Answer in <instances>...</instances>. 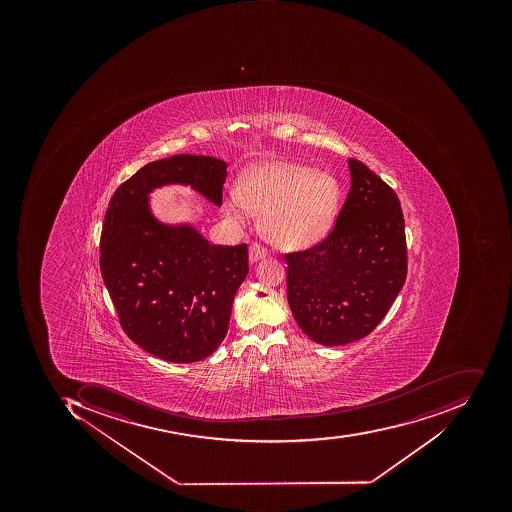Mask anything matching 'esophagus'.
Instances as JSON below:
<instances>
[{
    "instance_id": "obj_1",
    "label": "esophagus",
    "mask_w": 512,
    "mask_h": 512,
    "mask_svg": "<svg viewBox=\"0 0 512 512\" xmlns=\"http://www.w3.org/2000/svg\"><path fill=\"white\" fill-rule=\"evenodd\" d=\"M268 255V249H264L260 244L254 243L251 248H249V261H251L252 264L257 263L261 258L268 257Z\"/></svg>"
}]
</instances>
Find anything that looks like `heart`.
<instances>
[{"label":"heart","instance_id":"b5f03b06","mask_svg":"<svg viewBox=\"0 0 512 512\" xmlns=\"http://www.w3.org/2000/svg\"><path fill=\"white\" fill-rule=\"evenodd\" d=\"M341 201L334 175L291 161H266L244 172L240 191L224 200V211L244 221L260 214L264 237L281 249L301 251L331 232Z\"/></svg>","mask_w":512,"mask_h":512}]
</instances>
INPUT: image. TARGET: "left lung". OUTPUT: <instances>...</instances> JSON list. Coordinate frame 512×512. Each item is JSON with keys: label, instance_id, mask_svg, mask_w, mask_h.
<instances>
[{"label": "left lung", "instance_id": "8db88e82", "mask_svg": "<svg viewBox=\"0 0 512 512\" xmlns=\"http://www.w3.org/2000/svg\"><path fill=\"white\" fill-rule=\"evenodd\" d=\"M348 164L351 191L334 231L314 248L286 255L292 314L323 346L348 345L374 331L408 269L397 195L361 161Z\"/></svg>", "mask_w": 512, "mask_h": 512}]
</instances>
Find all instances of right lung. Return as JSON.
Segmentation results:
<instances>
[{"label": "right lung", "mask_w": 512, "mask_h": 512, "mask_svg": "<svg viewBox=\"0 0 512 512\" xmlns=\"http://www.w3.org/2000/svg\"><path fill=\"white\" fill-rule=\"evenodd\" d=\"M226 177L223 160L172 155L141 167L107 208L104 284L127 337L161 360L194 363L221 345L248 275V246H215L191 221L164 223L152 211L151 194L180 184L220 208Z\"/></svg>", "instance_id": "right-lung-1"}]
</instances>
